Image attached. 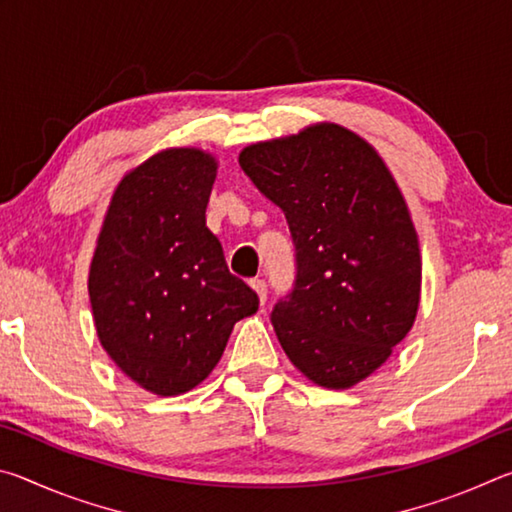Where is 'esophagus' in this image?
Listing matches in <instances>:
<instances>
[{"mask_svg":"<svg viewBox=\"0 0 512 512\" xmlns=\"http://www.w3.org/2000/svg\"><path fill=\"white\" fill-rule=\"evenodd\" d=\"M250 287L255 289V293H257V298H259V302H266V296H268V287H266V282L264 280H259V277H255V280H250Z\"/></svg>","mask_w":512,"mask_h":512,"instance_id":"obj_1","label":"esophagus"}]
</instances>
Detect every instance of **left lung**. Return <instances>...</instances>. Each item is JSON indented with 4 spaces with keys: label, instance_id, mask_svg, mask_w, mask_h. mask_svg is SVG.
I'll list each match as a JSON object with an SVG mask.
<instances>
[{
    "label": "left lung",
    "instance_id": "1",
    "mask_svg": "<svg viewBox=\"0 0 512 512\" xmlns=\"http://www.w3.org/2000/svg\"><path fill=\"white\" fill-rule=\"evenodd\" d=\"M246 176L287 216L296 282L273 307L282 350L323 388L372 375L413 327L420 305L418 232L393 173L339 124L246 146Z\"/></svg>",
    "mask_w": 512,
    "mask_h": 512
}]
</instances>
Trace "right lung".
<instances>
[{
  "instance_id": "1",
  "label": "right lung",
  "mask_w": 512,
  "mask_h": 512,
  "mask_svg": "<svg viewBox=\"0 0 512 512\" xmlns=\"http://www.w3.org/2000/svg\"><path fill=\"white\" fill-rule=\"evenodd\" d=\"M216 167L212 153L167 149L128 171L90 264L103 350L135 384L162 397L201 384L237 320L259 307L205 225Z\"/></svg>"
}]
</instances>
